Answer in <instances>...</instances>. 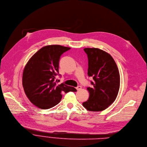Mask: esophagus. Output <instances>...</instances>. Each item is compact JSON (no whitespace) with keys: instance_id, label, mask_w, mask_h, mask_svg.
Instances as JSON below:
<instances>
[{"instance_id":"obj_1","label":"esophagus","mask_w":147,"mask_h":147,"mask_svg":"<svg viewBox=\"0 0 147 147\" xmlns=\"http://www.w3.org/2000/svg\"><path fill=\"white\" fill-rule=\"evenodd\" d=\"M76 89H77V90H80L81 89H82V87L81 86H77V87H76Z\"/></svg>"}]
</instances>
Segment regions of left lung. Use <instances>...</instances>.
Segmentation results:
<instances>
[{"instance_id": "1", "label": "left lung", "mask_w": 147, "mask_h": 147, "mask_svg": "<svg viewBox=\"0 0 147 147\" xmlns=\"http://www.w3.org/2000/svg\"><path fill=\"white\" fill-rule=\"evenodd\" d=\"M88 61V76L92 77V87H88L90 97L83 105L88 111L104 110L118 95L120 77L117 65L107 52L97 48H85Z\"/></svg>"}]
</instances>
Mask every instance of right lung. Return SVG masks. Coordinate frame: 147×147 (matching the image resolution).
Instances as JSON below:
<instances>
[{"mask_svg":"<svg viewBox=\"0 0 147 147\" xmlns=\"http://www.w3.org/2000/svg\"><path fill=\"white\" fill-rule=\"evenodd\" d=\"M71 48L60 45L45 46L37 51L26 64L22 84L26 96L34 105L49 109L59 104L61 93L76 91L73 87L57 84L60 56Z\"/></svg>","mask_w":147,"mask_h":147,"instance_id":"add662e5","label":"right lung"}]
</instances>
